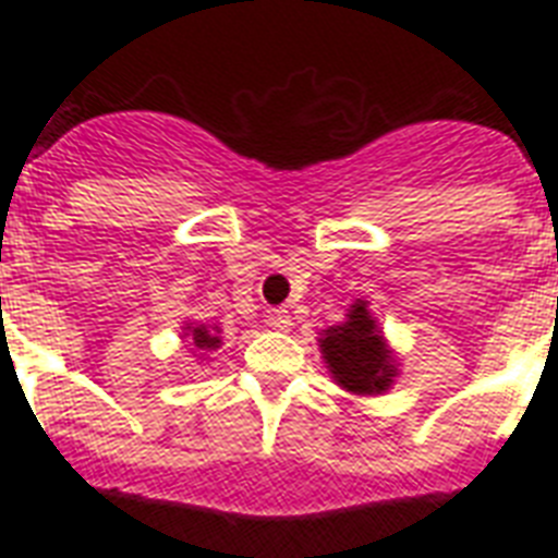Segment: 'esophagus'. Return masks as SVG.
<instances>
[{"instance_id":"obj_1","label":"esophagus","mask_w":558,"mask_h":558,"mask_svg":"<svg viewBox=\"0 0 558 558\" xmlns=\"http://www.w3.org/2000/svg\"><path fill=\"white\" fill-rule=\"evenodd\" d=\"M267 324L272 330H291V315H288V310H270L267 312Z\"/></svg>"}]
</instances>
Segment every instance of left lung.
Here are the masks:
<instances>
[{"label":"left lung","instance_id":"left-lung-1","mask_svg":"<svg viewBox=\"0 0 558 558\" xmlns=\"http://www.w3.org/2000/svg\"><path fill=\"white\" fill-rule=\"evenodd\" d=\"M318 349L330 378L351 397H381L397 381V351L390 349L378 318H373L369 300L357 298L345 312V322L322 330Z\"/></svg>","mask_w":558,"mask_h":558}]
</instances>
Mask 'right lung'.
<instances>
[{
    "instance_id": "right-lung-1",
    "label": "right lung",
    "mask_w": 558,
    "mask_h": 558,
    "mask_svg": "<svg viewBox=\"0 0 558 558\" xmlns=\"http://www.w3.org/2000/svg\"><path fill=\"white\" fill-rule=\"evenodd\" d=\"M183 342H189V351L195 354L197 361L207 357V351H216L222 345V327L219 324H183Z\"/></svg>"
}]
</instances>
